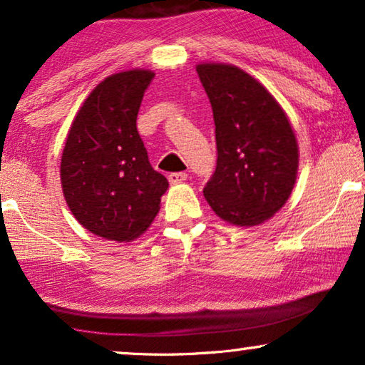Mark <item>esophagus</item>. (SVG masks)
I'll return each instance as SVG.
<instances>
[{
	"label": "esophagus",
	"mask_w": 365,
	"mask_h": 365,
	"mask_svg": "<svg viewBox=\"0 0 365 365\" xmlns=\"http://www.w3.org/2000/svg\"><path fill=\"white\" fill-rule=\"evenodd\" d=\"M168 179H169V182L171 184H179V182H184L187 179V173H184V171H179V173H171L168 176Z\"/></svg>",
	"instance_id": "1"
}]
</instances>
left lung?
I'll list each match as a JSON object with an SVG mask.
<instances>
[{
    "mask_svg": "<svg viewBox=\"0 0 365 365\" xmlns=\"http://www.w3.org/2000/svg\"><path fill=\"white\" fill-rule=\"evenodd\" d=\"M197 74L212 106L217 148L204 197L224 221L256 226L291 196L299 164L296 136L276 99L242 69L206 63Z\"/></svg>",
    "mask_w": 365,
    "mask_h": 365,
    "instance_id": "left-lung-1",
    "label": "left lung"
}]
</instances>
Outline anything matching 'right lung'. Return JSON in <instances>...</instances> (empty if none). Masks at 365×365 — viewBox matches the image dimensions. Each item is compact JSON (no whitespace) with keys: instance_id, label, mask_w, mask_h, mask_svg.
<instances>
[{"instance_id":"right-lung-1","label":"right lung","mask_w":365,"mask_h":365,"mask_svg":"<svg viewBox=\"0 0 365 365\" xmlns=\"http://www.w3.org/2000/svg\"><path fill=\"white\" fill-rule=\"evenodd\" d=\"M154 73L133 69L98 84L69 129L61 158L64 199L78 222L109 241L149 227L169 186L154 171L136 118Z\"/></svg>"}]
</instances>
